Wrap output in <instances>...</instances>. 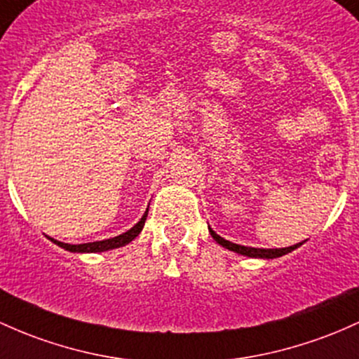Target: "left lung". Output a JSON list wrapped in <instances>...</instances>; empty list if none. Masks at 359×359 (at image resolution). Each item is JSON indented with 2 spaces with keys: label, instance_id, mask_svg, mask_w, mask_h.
Returning a JSON list of instances; mask_svg holds the SVG:
<instances>
[{
  "label": "left lung",
  "instance_id": "obj_1",
  "mask_svg": "<svg viewBox=\"0 0 359 359\" xmlns=\"http://www.w3.org/2000/svg\"><path fill=\"white\" fill-rule=\"evenodd\" d=\"M210 233L211 237L216 240V242L219 243V245L226 247L228 250H233L237 252V254H242V255H249V257H261V259H274V257H281V255L288 254V252L294 250L297 247H300L302 243H297V245H291V247H285V249H254V247H243V245H238V243H233L230 242V240H224L219 237V235H216L215 231L210 228Z\"/></svg>",
  "mask_w": 359,
  "mask_h": 359
}]
</instances>
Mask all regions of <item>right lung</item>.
I'll return each mask as SVG.
<instances>
[{"instance_id": "add662e5", "label": "right lung", "mask_w": 359, "mask_h": 359, "mask_svg": "<svg viewBox=\"0 0 359 359\" xmlns=\"http://www.w3.org/2000/svg\"><path fill=\"white\" fill-rule=\"evenodd\" d=\"M147 216H148V211L144 212L143 218L137 222L135 226L131 228V230H128L126 233L119 235V237H114V238H109V240H100V242H90V243H80V245H71V243H65V242H57V240L50 238L54 243L59 247H62V249L69 250V252H104V250H110V249H117V247H124L126 243H129L131 240H135L137 235L141 233V230H143L144 226V222H147Z\"/></svg>"}]
</instances>
